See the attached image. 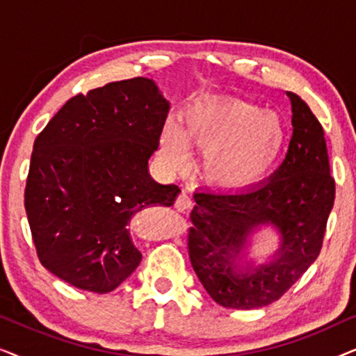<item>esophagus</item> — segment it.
<instances>
[{
    "label": "esophagus",
    "mask_w": 356,
    "mask_h": 356,
    "mask_svg": "<svg viewBox=\"0 0 356 356\" xmlns=\"http://www.w3.org/2000/svg\"><path fill=\"white\" fill-rule=\"evenodd\" d=\"M193 206H194L193 199L189 197L186 193L179 194L177 197V202H175V209H177L178 212H189L193 209Z\"/></svg>",
    "instance_id": "obj_1"
}]
</instances>
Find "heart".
Returning <instances> with one entry per match:
<instances>
[{
  "label": "heart",
  "instance_id": "b5f03b06",
  "mask_svg": "<svg viewBox=\"0 0 356 356\" xmlns=\"http://www.w3.org/2000/svg\"><path fill=\"white\" fill-rule=\"evenodd\" d=\"M183 133L167 124L165 157L175 167L186 163L191 140L206 154V173L218 186L243 188L264 177L279 159L285 129L279 116L245 100H201L183 116Z\"/></svg>",
  "mask_w": 356,
  "mask_h": 356
}]
</instances>
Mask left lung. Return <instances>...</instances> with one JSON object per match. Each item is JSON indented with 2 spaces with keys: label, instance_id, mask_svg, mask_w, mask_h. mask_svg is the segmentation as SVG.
<instances>
[{
  "label": "left lung",
  "instance_id": "obj_1",
  "mask_svg": "<svg viewBox=\"0 0 356 356\" xmlns=\"http://www.w3.org/2000/svg\"><path fill=\"white\" fill-rule=\"evenodd\" d=\"M293 133L289 152L266 181L194 193L189 259L211 298L223 308L254 309L279 300L319 256L335 197L323 126L306 102L286 92ZM266 226L280 248L250 259V240Z\"/></svg>",
  "mask_w": 356,
  "mask_h": 356
}]
</instances>
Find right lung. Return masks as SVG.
I'll list each match as a JSON object with an SVG mask.
<instances>
[{
    "mask_svg": "<svg viewBox=\"0 0 356 356\" xmlns=\"http://www.w3.org/2000/svg\"><path fill=\"white\" fill-rule=\"evenodd\" d=\"M168 110L152 79L134 77L72 97L37 136L24 202L38 259L58 279L108 293L139 266L131 220L181 191L149 173Z\"/></svg>",
    "mask_w": 356,
    "mask_h": 356,
    "instance_id": "1",
    "label": "right lung"
}]
</instances>
